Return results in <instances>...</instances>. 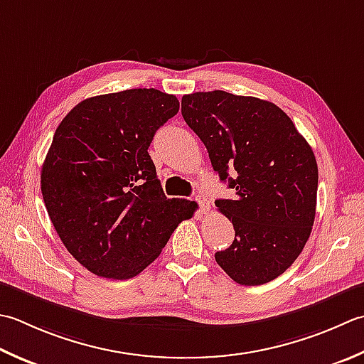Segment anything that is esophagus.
<instances>
[{
	"label": "esophagus",
	"mask_w": 364,
	"mask_h": 364,
	"mask_svg": "<svg viewBox=\"0 0 364 364\" xmlns=\"http://www.w3.org/2000/svg\"><path fill=\"white\" fill-rule=\"evenodd\" d=\"M196 202L198 203V206H200V211L202 213H206V211L210 210V202H208V198H206L205 196L197 194L196 196Z\"/></svg>",
	"instance_id": "1"
}]
</instances>
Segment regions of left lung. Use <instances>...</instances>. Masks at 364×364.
Segmentation results:
<instances>
[{"mask_svg":"<svg viewBox=\"0 0 364 364\" xmlns=\"http://www.w3.org/2000/svg\"><path fill=\"white\" fill-rule=\"evenodd\" d=\"M181 113L208 149L235 198H219L235 240L215 254L241 286L276 279L296 260L316 218V156L286 112L273 102L227 91L183 96ZM232 176L230 177V175Z\"/></svg>","mask_w":364,"mask_h":364,"instance_id":"left-lung-1","label":"left lung"}]
</instances>
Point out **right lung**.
<instances>
[{
    "label": "right lung",
    "mask_w": 364,
    "mask_h": 364,
    "mask_svg": "<svg viewBox=\"0 0 364 364\" xmlns=\"http://www.w3.org/2000/svg\"><path fill=\"white\" fill-rule=\"evenodd\" d=\"M180 102L154 88L88 97L56 127L41 172L50 220L88 272L129 279L151 263L196 203L167 198L148 146Z\"/></svg>",
    "instance_id": "add662e5"
}]
</instances>
